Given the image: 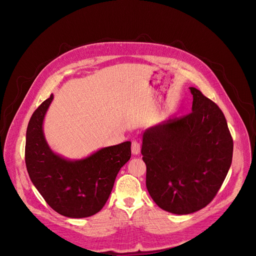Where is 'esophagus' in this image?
<instances>
[{
	"instance_id": "1",
	"label": "esophagus",
	"mask_w": 256,
	"mask_h": 256,
	"mask_svg": "<svg viewBox=\"0 0 256 256\" xmlns=\"http://www.w3.org/2000/svg\"><path fill=\"white\" fill-rule=\"evenodd\" d=\"M140 144H138V142L134 140V142H132V155L136 156V155H138V154H140Z\"/></svg>"
}]
</instances>
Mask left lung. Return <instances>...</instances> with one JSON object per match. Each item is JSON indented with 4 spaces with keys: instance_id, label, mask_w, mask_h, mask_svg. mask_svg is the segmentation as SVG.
<instances>
[{
    "instance_id": "left-lung-1",
    "label": "left lung",
    "mask_w": 256,
    "mask_h": 256,
    "mask_svg": "<svg viewBox=\"0 0 256 256\" xmlns=\"http://www.w3.org/2000/svg\"><path fill=\"white\" fill-rule=\"evenodd\" d=\"M192 112L142 132L146 186L162 210L188 214L208 206L232 163L233 140L216 103L190 87Z\"/></svg>"
}]
</instances>
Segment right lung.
I'll return each instance as SVG.
<instances>
[{
    "label": "right lung",
    "instance_id": "obj_1",
    "mask_svg": "<svg viewBox=\"0 0 256 256\" xmlns=\"http://www.w3.org/2000/svg\"><path fill=\"white\" fill-rule=\"evenodd\" d=\"M54 100L50 95L32 114L26 132L25 163L33 186L48 204L68 218L98 212L112 194L120 168L130 159V140L101 148L82 159L54 152L44 132V122Z\"/></svg>",
    "mask_w": 256,
    "mask_h": 256
}]
</instances>
